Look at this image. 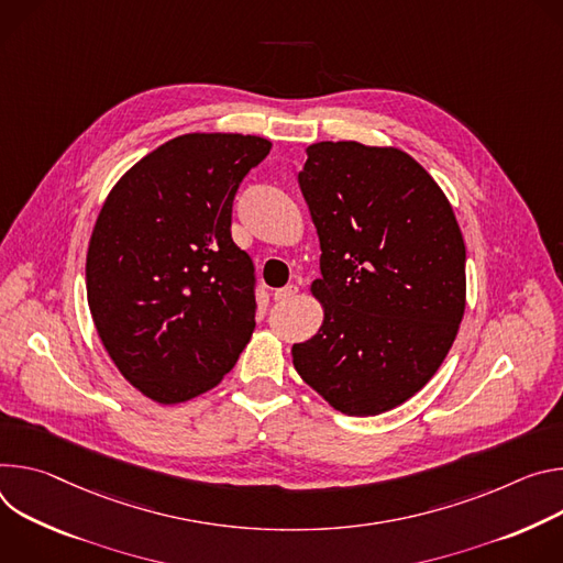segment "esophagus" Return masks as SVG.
I'll return each mask as SVG.
<instances>
[{"label":"esophagus","instance_id":"esophagus-1","mask_svg":"<svg viewBox=\"0 0 563 563\" xmlns=\"http://www.w3.org/2000/svg\"><path fill=\"white\" fill-rule=\"evenodd\" d=\"M295 295H297V286H295V284H288V286L277 288V290L273 292L275 301H288V299H292Z\"/></svg>","mask_w":563,"mask_h":563}]
</instances>
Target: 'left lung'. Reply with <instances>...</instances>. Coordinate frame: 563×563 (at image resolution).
Returning <instances> with one entry per match:
<instances>
[{"label":"left lung","instance_id":"8db88e82","mask_svg":"<svg viewBox=\"0 0 563 563\" xmlns=\"http://www.w3.org/2000/svg\"><path fill=\"white\" fill-rule=\"evenodd\" d=\"M297 174L320 236V331L292 344L301 380L346 416L418 394L465 313V241L441 185L398 147L324 141Z\"/></svg>","mask_w":563,"mask_h":563}]
</instances>
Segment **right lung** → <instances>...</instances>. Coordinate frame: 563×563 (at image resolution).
I'll use <instances>...</instances> for the list:
<instances>
[{
    "label": "right lung",
    "mask_w": 563,
    "mask_h": 563,
    "mask_svg": "<svg viewBox=\"0 0 563 563\" xmlns=\"http://www.w3.org/2000/svg\"><path fill=\"white\" fill-rule=\"evenodd\" d=\"M273 143L183 134L124 172L87 250L98 338L132 387L158 405L214 389L255 331L253 262L230 236L232 201Z\"/></svg>",
    "instance_id": "1"
}]
</instances>
